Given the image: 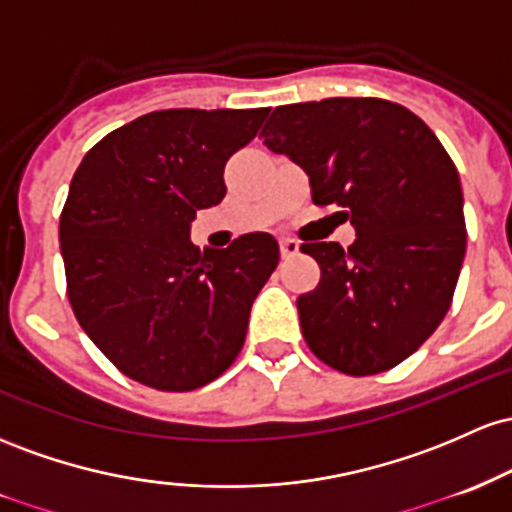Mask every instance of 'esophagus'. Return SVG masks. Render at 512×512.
<instances>
[{"label":"esophagus","mask_w":512,"mask_h":512,"mask_svg":"<svg viewBox=\"0 0 512 512\" xmlns=\"http://www.w3.org/2000/svg\"><path fill=\"white\" fill-rule=\"evenodd\" d=\"M297 251H300V241H295V239H290V237L280 239V254H283V258L295 256Z\"/></svg>","instance_id":"34e87169"}]
</instances>
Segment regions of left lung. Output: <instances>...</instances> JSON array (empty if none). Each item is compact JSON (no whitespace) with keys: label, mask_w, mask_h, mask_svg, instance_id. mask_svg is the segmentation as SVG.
<instances>
[{"label":"left lung","mask_w":512,"mask_h":512,"mask_svg":"<svg viewBox=\"0 0 512 512\" xmlns=\"http://www.w3.org/2000/svg\"><path fill=\"white\" fill-rule=\"evenodd\" d=\"M263 145L309 176L317 205H336L355 241L304 244L321 266L297 297L307 346L346 375H377L438 329L467 251L459 174L416 113L384 99L275 108Z\"/></svg>","instance_id":"left-lung-1"}]
</instances>
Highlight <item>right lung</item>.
Here are the masks:
<instances>
[{"label": "right lung", "instance_id": "obj_1", "mask_svg": "<svg viewBox=\"0 0 512 512\" xmlns=\"http://www.w3.org/2000/svg\"><path fill=\"white\" fill-rule=\"evenodd\" d=\"M268 108H171L135 118L86 152L60 217L74 317L132 380L191 392L244 346L251 304L280 261L266 232L193 246L195 212L225 198V164Z\"/></svg>", "mask_w": 512, "mask_h": 512}]
</instances>
